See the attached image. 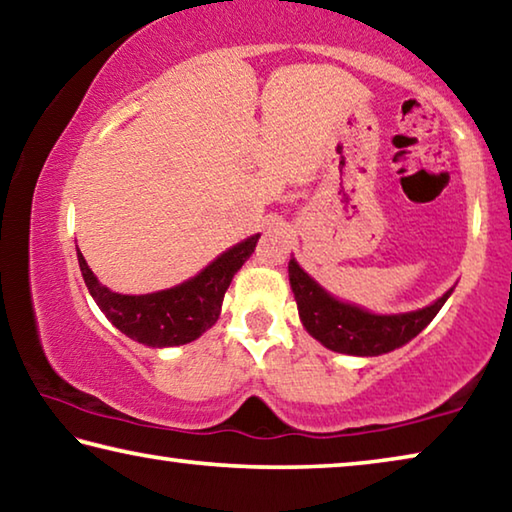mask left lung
<instances>
[{
  "mask_svg": "<svg viewBox=\"0 0 512 512\" xmlns=\"http://www.w3.org/2000/svg\"><path fill=\"white\" fill-rule=\"evenodd\" d=\"M289 284L298 302L302 327L327 350L352 354V357H379L402 348L436 318L454 293V287L447 289L431 305L404 314H375L354 302L332 296L293 255L289 262Z\"/></svg>",
  "mask_w": 512,
  "mask_h": 512,
  "instance_id": "8db88e82",
  "label": "left lung"
}]
</instances>
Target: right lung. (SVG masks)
I'll return each mask as SVG.
<instances>
[{
	"label": "right lung",
	"instance_id": "right-lung-1",
	"mask_svg": "<svg viewBox=\"0 0 512 512\" xmlns=\"http://www.w3.org/2000/svg\"><path fill=\"white\" fill-rule=\"evenodd\" d=\"M257 239L259 235L239 241L207 264L201 273L176 287L140 293V296L117 293L101 284L79 246H76V257L90 296L121 334L149 348H176L196 341L219 320L225 291L232 277L253 255Z\"/></svg>",
	"mask_w": 512,
	"mask_h": 512
}]
</instances>
